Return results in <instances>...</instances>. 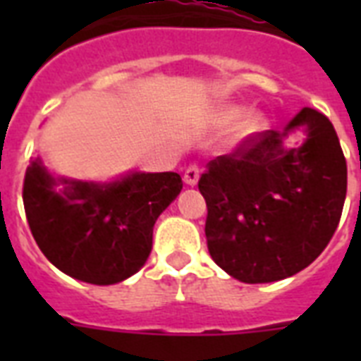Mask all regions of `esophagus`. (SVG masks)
<instances>
[{"mask_svg":"<svg viewBox=\"0 0 361 361\" xmlns=\"http://www.w3.org/2000/svg\"><path fill=\"white\" fill-rule=\"evenodd\" d=\"M198 178H200V169H198V164H189L185 169V174H183V181H185L187 185L195 187L198 183Z\"/></svg>","mask_w":361,"mask_h":361,"instance_id":"esophagus-1","label":"esophagus"}]
</instances>
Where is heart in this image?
Segmentation results:
<instances>
[{
  "instance_id": "b5f03b06",
  "label": "heart",
  "mask_w": 361,
  "mask_h": 361,
  "mask_svg": "<svg viewBox=\"0 0 361 361\" xmlns=\"http://www.w3.org/2000/svg\"><path fill=\"white\" fill-rule=\"evenodd\" d=\"M240 114L241 112L238 109L226 110L225 114H223V118H221V121H223V123H231V121H234L236 118H240ZM260 129H262V120H258V118L247 120L243 121V123L238 125L236 138L238 140H247V138H251L252 135H257Z\"/></svg>"
}]
</instances>
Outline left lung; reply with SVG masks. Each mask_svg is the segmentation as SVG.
I'll return each instance as SVG.
<instances>
[{
	"label": "left lung",
	"instance_id": "obj_1",
	"mask_svg": "<svg viewBox=\"0 0 361 361\" xmlns=\"http://www.w3.org/2000/svg\"><path fill=\"white\" fill-rule=\"evenodd\" d=\"M303 126L306 142L285 148ZM215 264L241 283H271L302 271L324 251L347 197V161L331 121L302 109L281 130L247 138L200 176Z\"/></svg>",
	"mask_w": 361,
	"mask_h": 361
}]
</instances>
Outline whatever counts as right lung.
<instances>
[{"label":"right lung","instance_id":"right-lung-1","mask_svg":"<svg viewBox=\"0 0 361 361\" xmlns=\"http://www.w3.org/2000/svg\"><path fill=\"white\" fill-rule=\"evenodd\" d=\"M181 187L176 172H130L112 183L54 178L37 157L22 198L31 234L56 268L84 283L114 285L146 264L153 225Z\"/></svg>","mask_w":361,"mask_h":361}]
</instances>
